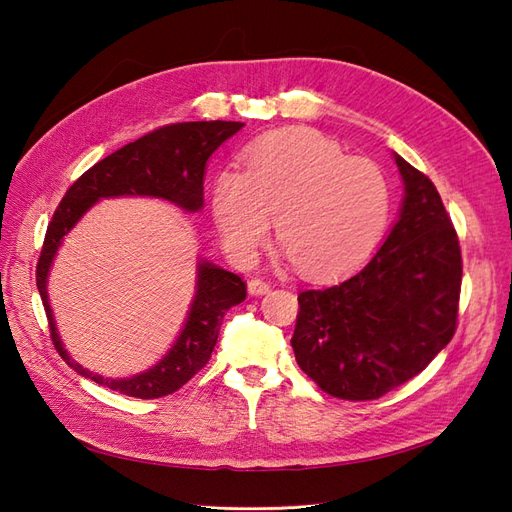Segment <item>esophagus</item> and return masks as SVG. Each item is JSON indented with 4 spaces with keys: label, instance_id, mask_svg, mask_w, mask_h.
I'll use <instances>...</instances> for the list:
<instances>
[{
    "label": "esophagus",
    "instance_id": "1",
    "mask_svg": "<svg viewBox=\"0 0 512 512\" xmlns=\"http://www.w3.org/2000/svg\"><path fill=\"white\" fill-rule=\"evenodd\" d=\"M247 290H250L252 297H260V294H267L271 290V284L260 280V277H252V280L247 282Z\"/></svg>",
    "mask_w": 512,
    "mask_h": 512
}]
</instances>
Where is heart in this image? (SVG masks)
Wrapping results in <instances>:
<instances>
[{"instance_id": "heart-1", "label": "heart", "mask_w": 512, "mask_h": 512, "mask_svg": "<svg viewBox=\"0 0 512 512\" xmlns=\"http://www.w3.org/2000/svg\"><path fill=\"white\" fill-rule=\"evenodd\" d=\"M211 209L228 252L250 260L271 220L297 267L314 277L346 273L378 245L391 213V188L378 164L350 158L316 130H284L245 153V173L224 168Z\"/></svg>"}]
</instances>
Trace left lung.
<instances>
[{
	"mask_svg": "<svg viewBox=\"0 0 512 512\" xmlns=\"http://www.w3.org/2000/svg\"><path fill=\"white\" fill-rule=\"evenodd\" d=\"M395 164L406 196L380 250L346 280L299 292L297 363L348 401L412 380L457 331L463 265L451 215L427 175L397 153Z\"/></svg>",
	"mask_w": 512,
	"mask_h": 512,
	"instance_id": "8db88e82",
	"label": "left lung"
}]
</instances>
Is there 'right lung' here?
Segmentation results:
<instances>
[{"instance_id":"add662e5","label":"right lung","mask_w":512,"mask_h":512,"mask_svg":"<svg viewBox=\"0 0 512 512\" xmlns=\"http://www.w3.org/2000/svg\"><path fill=\"white\" fill-rule=\"evenodd\" d=\"M243 128L241 121H185L168 123L138 138L134 143L117 149L76 179L46 228L42 252L36 267V284L49 318L53 346L76 374L94 380L106 389L138 399H158L179 391L203 369L218 342L222 318L230 307L245 301L247 286L237 273H230L218 265L203 260L198 262L196 294L188 320L177 342L166 352L164 359L143 374L111 380L91 374L79 363H74L61 346L51 314L46 277H49L53 258L72 226L83 218V213L94 207L100 198L111 196H156L175 203L185 211L203 207V177L211 153L226 138Z\"/></svg>"}]
</instances>
